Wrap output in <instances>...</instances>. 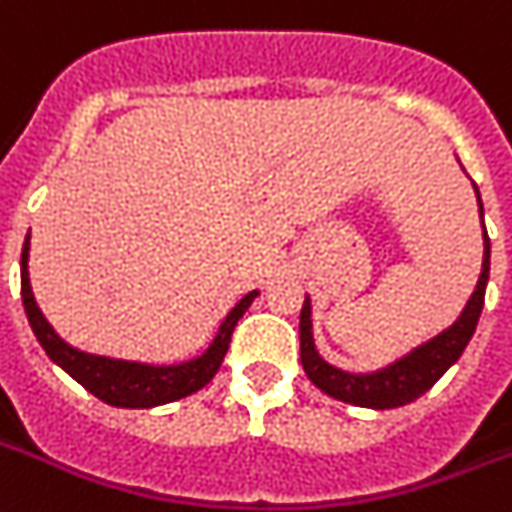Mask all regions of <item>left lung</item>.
<instances>
[{
    "label": "left lung",
    "mask_w": 512,
    "mask_h": 512,
    "mask_svg": "<svg viewBox=\"0 0 512 512\" xmlns=\"http://www.w3.org/2000/svg\"><path fill=\"white\" fill-rule=\"evenodd\" d=\"M476 204H479L481 227H484V204H481L479 188H476ZM484 238V259H481V274L476 282V290L468 298L466 308L447 329H442L437 337H432L424 345L413 348L390 366L377 371H366V374H353V371H342L324 361L319 356L314 342V324H311V298L306 295L301 308V363L306 377L327 392L329 398L342 400V403L361 405V408H400V405L413 403L421 398L442 374L460 358L466 350L468 340L474 337L476 324H479L481 308H484V293H487L489 282V235L487 227L481 230Z\"/></svg>",
    "instance_id": "1"
}]
</instances>
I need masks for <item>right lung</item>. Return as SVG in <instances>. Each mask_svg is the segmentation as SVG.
<instances>
[{
	"label": "right lung",
	"instance_id": "add662e5",
	"mask_svg": "<svg viewBox=\"0 0 512 512\" xmlns=\"http://www.w3.org/2000/svg\"><path fill=\"white\" fill-rule=\"evenodd\" d=\"M28 251H31V235H25L23 256H20V295H23L25 316H28L33 335L59 369H65L91 395L114 408H154V405L172 403V400H180L206 387L225 361L232 329L240 322V316L246 314L253 298L259 295V290L243 295L225 316V322L219 324L217 337L211 340L209 348L190 361L154 366V363L94 356V353H83V350L67 345L54 332L52 324L46 322V316L41 314V308L33 298L31 277H28Z\"/></svg>",
	"mask_w": 512,
	"mask_h": 512
}]
</instances>
